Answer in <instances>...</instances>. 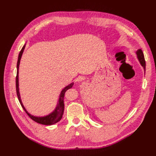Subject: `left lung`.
<instances>
[{
  "label": "left lung",
  "mask_w": 156,
  "mask_h": 156,
  "mask_svg": "<svg viewBox=\"0 0 156 156\" xmlns=\"http://www.w3.org/2000/svg\"><path fill=\"white\" fill-rule=\"evenodd\" d=\"M136 55H137V58L138 59V60L140 63V64L141 65L142 67L144 68V73H145V61L144 53H143V51H142L141 49H137L136 51Z\"/></svg>",
  "instance_id": "obj_1"
}]
</instances>
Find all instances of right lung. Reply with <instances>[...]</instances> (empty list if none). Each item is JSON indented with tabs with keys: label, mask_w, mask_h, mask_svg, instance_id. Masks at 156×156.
<instances>
[{
	"label": "right lung",
	"mask_w": 156,
	"mask_h": 156,
	"mask_svg": "<svg viewBox=\"0 0 156 156\" xmlns=\"http://www.w3.org/2000/svg\"><path fill=\"white\" fill-rule=\"evenodd\" d=\"M26 44L23 45V48L21 49V51H20L18 57V61H17V64H16V94H17V97L19 98V101L20 102V104L21 105L23 108L24 109V111L26 112L29 117H30L31 119H33L34 121L38 122V123H40L42 125H51L57 123L58 122L61 120L62 118L63 114H64V98L65 95V92L67 91L68 89L71 88L73 85H74V82H72L71 84L69 85L66 86V87L62 89V90L60 92V94H59V99L57 102V105L55 106V108L54 110L53 111L50 113L45 115V116H41V117H38V116H34L31 114L29 113V112L26 110L25 108L24 105H23L21 98V95H20L19 92V65H20V62H21V59L22 57L23 53L24 51V49L25 48Z\"/></svg>",
	"instance_id": "1"
}]
</instances>
